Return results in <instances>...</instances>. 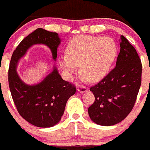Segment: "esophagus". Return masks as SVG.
<instances>
[{
	"label": "esophagus",
	"instance_id": "34e87169",
	"mask_svg": "<svg viewBox=\"0 0 150 150\" xmlns=\"http://www.w3.org/2000/svg\"><path fill=\"white\" fill-rule=\"evenodd\" d=\"M78 92L80 93H83V92H86L88 91V88L86 87L85 86H79L78 88Z\"/></svg>",
	"mask_w": 150,
	"mask_h": 150
}]
</instances>
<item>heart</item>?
<instances>
[{
  "instance_id": "heart-1",
  "label": "heart",
  "mask_w": 150,
  "mask_h": 150,
  "mask_svg": "<svg viewBox=\"0 0 150 150\" xmlns=\"http://www.w3.org/2000/svg\"><path fill=\"white\" fill-rule=\"evenodd\" d=\"M117 55V45L110 38L79 35L67 47V54L61 56V65L68 75L81 65V72L90 81H98L108 73Z\"/></svg>"
}]
</instances>
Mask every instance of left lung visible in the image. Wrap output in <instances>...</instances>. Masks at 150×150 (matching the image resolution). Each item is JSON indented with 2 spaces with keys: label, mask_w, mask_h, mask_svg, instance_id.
I'll list each match as a JSON object with an SVG mask.
<instances>
[{
  "label": "left lung",
  "mask_w": 150,
  "mask_h": 150,
  "mask_svg": "<svg viewBox=\"0 0 150 150\" xmlns=\"http://www.w3.org/2000/svg\"><path fill=\"white\" fill-rule=\"evenodd\" d=\"M121 40L115 67L90 87L95 101L88 108V113L98 125L112 126L122 121L132 111L141 86V59L124 36H121Z\"/></svg>",
  "instance_id": "8db88e82"
}]
</instances>
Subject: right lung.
Returning <instances> with one entry per match:
<instances>
[{"instance_id":"add662e5","label":"right lung","mask_w":150,"mask_h":150,"mask_svg":"<svg viewBox=\"0 0 150 150\" xmlns=\"http://www.w3.org/2000/svg\"><path fill=\"white\" fill-rule=\"evenodd\" d=\"M60 43L58 33L38 28L19 43L11 58L9 86L13 101L21 117L38 127H51L61 121L67 100L75 94L76 87L63 80L56 67L39 83L28 85L17 73V66L27 50L35 44L47 46L55 61Z\"/></svg>"}]
</instances>
